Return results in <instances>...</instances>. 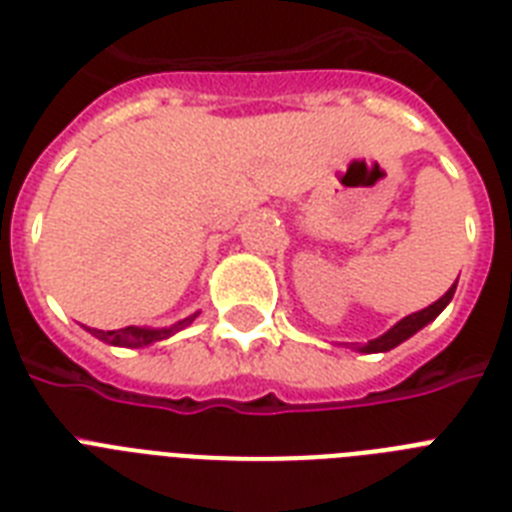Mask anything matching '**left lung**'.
<instances>
[{
	"mask_svg": "<svg viewBox=\"0 0 512 512\" xmlns=\"http://www.w3.org/2000/svg\"><path fill=\"white\" fill-rule=\"evenodd\" d=\"M454 289H457V281H454V287H449V292H446L441 300H436L433 305H428V308H422V311L412 313V316H406V319H401L393 329H388L385 335L377 337V340H369L364 345V353H385V350L396 348V345H401L404 340H409V337L414 335V332H420L425 324H430V321L436 319L438 313L444 311L446 305H449V300L454 297Z\"/></svg>",
	"mask_w": 512,
	"mask_h": 512,
	"instance_id": "left-lung-1",
	"label": "left lung"
}]
</instances>
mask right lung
Here are the masks:
<instances>
[{
    "label": "right lung",
    "instance_id": "1",
    "mask_svg": "<svg viewBox=\"0 0 512 512\" xmlns=\"http://www.w3.org/2000/svg\"><path fill=\"white\" fill-rule=\"evenodd\" d=\"M196 319V313L188 316V319L177 321L175 327L170 329H140V327H124V329H111V332H100V329H92V335L98 340L108 342V345H122V348H143V345H151L156 340H164V337L175 335L183 327H188L191 321Z\"/></svg>",
    "mask_w": 512,
    "mask_h": 512
}]
</instances>
